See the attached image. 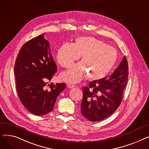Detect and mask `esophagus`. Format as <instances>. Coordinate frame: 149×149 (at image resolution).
I'll return each instance as SVG.
<instances>
[{"mask_svg":"<svg viewBox=\"0 0 149 149\" xmlns=\"http://www.w3.org/2000/svg\"><path fill=\"white\" fill-rule=\"evenodd\" d=\"M67 86H68L69 88L71 89V88H74L75 87V85L72 84H67Z\"/></svg>","mask_w":149,"mask_h":149,"instance_id":"1","label":"esophagus"}]
</instances>
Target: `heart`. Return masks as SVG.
Returning <instances> with one entry per match:
<instances>
[{
	"label": "heart",
	"instance_id": "heart-1",
	"mask_svg": "<svg viewBox=\"0 0 149 149\" xmlns=\"http://www.w3.org/2000/svg\"><path fill=\"white\" fill-rule=\"evenodd\" d=\"M81 57V62L61 73V80L78 83L89 76L93 80L102 79L116 64L117 53L107 43L92 37H77L72 44H63L56 59L63 68H69Z\"/></svg>",
	"mask_w": 149,
	"mask_h": 149
}]
</instances>
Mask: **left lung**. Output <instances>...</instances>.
I'll use <instances>...</instances> for the list:
<instances>
[{"label": "left lung", "instance_id": "left-lung-1", "mask_svg": "<svg viewBox=\"0 0 149 149\" xmlns=\"http://www.w3.org/2000/svg\"><path fill=\"white\" fill-rule=\"evenodd\" d=\"M128 74L127 61L124 57L109 78L92 81L88 87H83L81 112L86 118L90 121H101L116 110L127 84Z\"/></svg>", "mask_w": 149, "mask_h": 149}]
</instances>
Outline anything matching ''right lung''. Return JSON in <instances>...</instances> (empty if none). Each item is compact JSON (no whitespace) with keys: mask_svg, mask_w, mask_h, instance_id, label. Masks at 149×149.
Instances as JSON below:
<instances>
[{"mask_svg":"<svg viewBox=\"0 0 149 149\" xmlns=\"http://www.w3.org/2000/svg\"><path fill=\"white\" fill-rule=\"evenodd\" d=\"M57 72V66L44 34L27 42L21 48L14 66L16 90L22 104L36 115H44L53 110L65 83L48 84Z\"/></svg>","mask_w":149,"mask_h":149,"instance_id":"right-lung-1","label":"right lung"}]
</instances>
